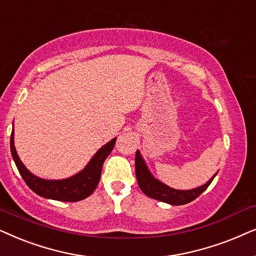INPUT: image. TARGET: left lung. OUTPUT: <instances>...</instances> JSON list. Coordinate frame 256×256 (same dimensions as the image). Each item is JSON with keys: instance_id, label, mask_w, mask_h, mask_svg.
Instances as JSON below:
<instances>
[{"instance_id": "8db88e82", "label": "left lung", "mask_w": 256, "mask_h": 256, "mask_svg": "<svg viewBox=\"0 0 256 256\" xmlns=\"http://www.w3.org/2000/svg\"><path fill=\"white\" fill-rule=\"evenodd\" d=\"M136 176H137V182L138 185L140 187V190L144 192L146 196L152 198V199L159 200V202L170 204V205H185L193 202L194 199H196L198 196L205 190L207 187L210 185V182H213L214 176H216V173L207 182L205 185L196 187L193 190H176L172 188L162 182H159L158 179H156L154 176L151 174L148 165L145 164V160L142 159L140 152H136Z\"/></svg>"}]
</instances>
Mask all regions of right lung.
Wrapping results in <instances>:
<instances>
[{"mask_svg":"<svg viewBox=\"0 0 256 256\" xmlns=\"http://www.w3.org/2000/svg\"><path fill=\"white\" fill-rule=\"evenodd\" d=\"M116 139L117 138H114L104 146H102L96 152V154L92 156V159L85 166L84 170H82L80 172L70 176V178L62 180H46L38 178L26 168L21 159L18 158L15 145H14V128L12 131V137H10V151H12V159L16 164L20 174L22 176L23 180L29 186L30 190H32L40 196L46 198V199L74 202L91 196L94 190H96L100 180L103 164L114 148Z\"/></svg>","mask_w":256,"mask_h":256,"instance_id":"right-lung-1","label":"right lung"}]
</instances>
